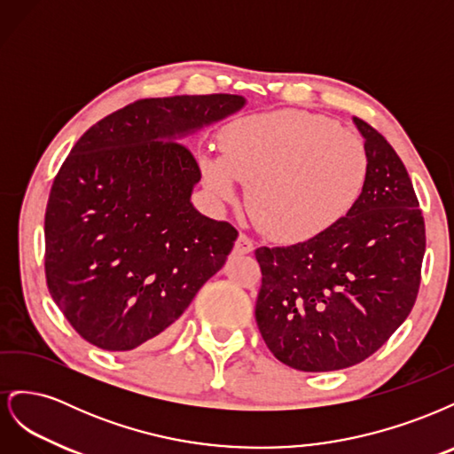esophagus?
<instances>
[{
	"instance_id": "obj_1",
	"label": "esophagus",
	"mask_w": 454,
	"mask_h": 454,
	"mask_svg": "<svg viewBox=\"0 0 454 454\" xmlns=\"http://www.w3.org/2000/svg\"><path fill=\"white\" fill-rule=\"evenodd\" d=\"M254 250V240L250 237H246L244 232H240L237 242H235V252L237 254H250Z\"/></svg>"
}]
</instances>
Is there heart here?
<instances>
[{
  "instance_id": "b5f03b06",
  "label": "heart",
  "mask_w": 454,
  "mask_h": 454,
  "mask_svg": "<svg viewBox=\"0 0 454 454\" xmlns=\"http://www.w3.org/2000/svg\"><path fill=\"white\" fill-rule=\"evenodd\" d=\"M206 189L231 202L244 184L255 225L277 240H310L358 204L369 172L360 136L295 109L242 117L225 129L223 151H204Z\"/></svg>"
}]
</instances>
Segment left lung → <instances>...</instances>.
Here are the masks:
<instances>
[{
	"instance_id": "1",
	"label": "left lung",
	"mask_w": 454,
	"mask_h": 454,
	"mask_svg": "<svg viewBox=\"0 0 454 454\" xmlns=\"http://www.w3.org/2000/svg\"><path fill=\"white\" fill-rule=\"evenodd\" d=\"M369 157L364 193L335 227L310 240L257 248L255 320L265 345L299 371H337L377 352L415 305L424 217L394 147L354 117Z\"/></svg>"
}]
</instances>
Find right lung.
I'll return each instance as SVG.
<instances>
[{"instance_id": "1", "label": "right lung", "mask_w": 454, "mask_h": 454, "mask_svg": "<svg viewBox=\"0 0 454 454\" xmlns=\"http://www.w3.org/2000/svg\"><path fill=\"white\" fill-rule=\"evenodd\" d=\"M244 104L237 94L138 100L92 125L66 157L45 212V274L90 345H153L225 265L239 232L191 204L200 168L177 140Z\"/></svg>"}]
</instances>
